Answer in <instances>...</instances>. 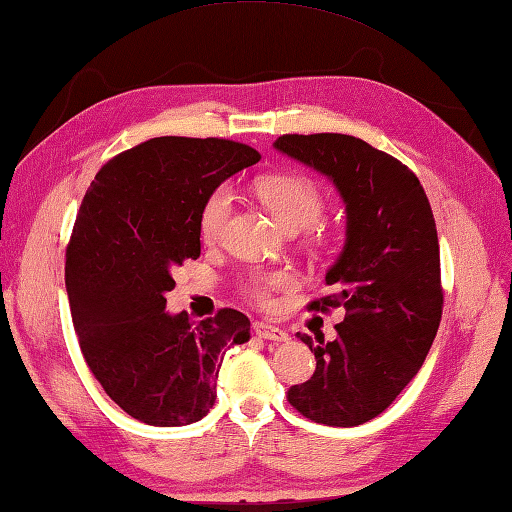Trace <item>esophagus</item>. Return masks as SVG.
I'll list each match as a JSON object with an SVG mask.
<instances>
[{"label":"esophagus","instance_id":"1","mask_svg":"<svg viewBox=\"0 0 512 512\" xmlns=\"http://www.w3.org/2000/svg\"><path fill=\"white\" fill-rule=\"evenodd\" d=\"M254 333H256L258 337L269 339V342H289V339H291L287 331H282V328H278V326H274V324H267V322L254 324Z\"/></svg>","mask_w":512,"mask_h":512}]
</instances>
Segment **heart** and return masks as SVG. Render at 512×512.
Segmentation results:
<instances>
[{"label": "heart", "instance_id": "1", "mask_svg": "<svg viewBox=\"0 0 512 512\" xmlns=\"http://www.w3.org/2000/svg\"><path fill=\"white\" fill-rule=\"evenodd\" d=\"M256 195L271 212V217L285 232H300L317 223L324 212V195L320 186L302 175H267L258 179ZM234 195L230 186H219L203 201L199 212V234L203 243L219 241L227 219L232 214ZM295 287V276L289 271H258L245 282L249 298L258 304H269L271 293Z\"/></svg>", "mask_w": 512, "mask_h": 512}]
</instances>
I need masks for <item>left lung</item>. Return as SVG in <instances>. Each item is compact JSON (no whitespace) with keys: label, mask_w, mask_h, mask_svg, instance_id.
Instances as JSON below:
<instances>
[{"label":"left lung","mask_w":512,"mask_h":512,"mask_svg":"<svg viewBox=\"0 0 512 512\" xmlns=\"http://www.w3.org/2000/svg\"><path fill=\"white\" fill-rule=\"evenodd\" d=\"M274 149L331 179L346 206V243L326 285L342 304L337 339L298 335L315 355L313 377L289 403L331 427H355L388 410L423 366L442 315L440 247L423 186L410 168L342 133L282 135Z\"/></svg>","instance_id":"8db88e82"}]
</instances>
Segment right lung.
<instances>
[{
  "instance_id": "1",
  "label": "right lung",
  "mask_w": 512,
  "mask_h": 512,
  "mask_svg": "<svg viewBox=\"0 0 512 512\" xmlns=\"http://www.w3.org/2000/svg\"><path fill=\"white\" fill-rule=\"evenodd\" d=\"M258 160L230 140L153 138L109 160L85 192L65 254L74 331L109 399L146 425L206 416L223 350L249 342L243 313L195 324L166 311V293L173 267L201 254L203 201Z\"/></svg>"
}]
</instances>
